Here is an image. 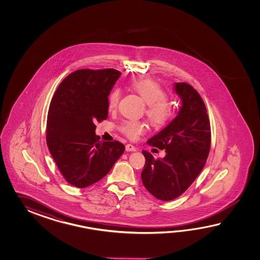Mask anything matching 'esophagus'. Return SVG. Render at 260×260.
<instances>
[{
  "mask_svg": "<svg viewBox=\"0 0 260 260\" xmlns=\"http://www.w3.org/2000/svg\"><path fill=\"white\" fill-rule=\"evenodd\" d=\"M125 149H126V151H136L137 150L136 147L133 146L132 144H127L125 146Z\"/></svg>",
  "mask_w": 260,
  "mask_h": 260,
  "instance_id": "1",
  "label": "esophagus"
}]
</instances>
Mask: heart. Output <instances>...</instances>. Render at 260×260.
<instances>
[{
	"instance_id": "heart-1",
	"label": "heart",
	"mask_w": 260,
	"mask_h": 260,
	"mask_svg": "<svg viewBox=\"0 0 260 260\" xmlns=\"http://www.w3.org/2000/svg\"><path fill=\"white\" fill-rule=\"evenodd\" d=\"M132 89L147 103L146 116L151 125L160 127L170 120L174 106L171 100L166 98L165 90L159 83L149 79H141L132 83ZM121 99V89L114 87L108 95L109 111H115ZM120 129L130 139H136L146 131V124L139 121H124Z\"/></svg>"
}]
</instances>
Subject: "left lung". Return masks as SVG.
I'll return each mask as SVG.
<instances>
[{"mask_svg":"<svg viewBox=\"0 0 260 260\" xmlns=\"http://www.w3.org/2000/svg\"><path fill=\"white\" fill-rule=\"evenodd\" d=\"M181 99L177 116L147 143L166 149L162 159L143 150L146 164L141 172L144 187L160 201L179 197L205 166L211 146L209 118L199 93L187 83H175Z\"/></svg>","mask_w":260,"mask_h":260,"instance_id":"left-lung-1","label":"left lung"}]
</instances>
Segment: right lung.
<instances>
[{
	"instance_id": "1",
	"label": "right lung",
	"mask_w": 260,
	"mask_h": 260,
	"mask_svg": "<svg viewBox=\"0 0 260 260\" xmlns=\"http://www.w3.org/2000/svg\"><path fill=\"white\" fill-rule=\"evenodd\" d=\"M114 69L79 70L67 76L50 103L46 143L68 183L86 188L111 171L124 151L114 140L100 141L96 122L108 118V95L121 76Z\"/></svg>"
}]
</instances>
